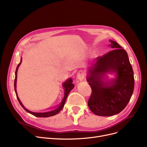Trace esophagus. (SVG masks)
<instances>
[{
    "label": "esophagus",
    "mask_w": 147,
    "mask_h": 147,
    "mask_svg": "<svg viewBox=\"0 0 147 147\" xmlns=\"http://www.w3.org/2000/svg\"><path fill=\"white\" fill-rule=\"evenodd\" d=\"M77 78L80 81H82L84 78V72L82 71H79L77 74Z\"/></svg>",
    "instance_id": "34e87169"
}]
</instances>
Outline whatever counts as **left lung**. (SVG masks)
<instances>
[{"label":"left lung","mask_w":147,"mask_h":147,"mask_svg":"<svg viewBox=\"0 0 147 147\" xmlns=\"http://www.w3.org/2000/svg\"><path fill=\"white\" fill-rule=\"evenodd\" d=\"M114 50L96 58V63L90 67L87 81L92 93L88 101L91 111L100 116L119 113L130 100L134 88L132 67L127 52L117 42L110 40ZM117 74L115 79L104 82L106 73Z\"/></svg>","instance_id":"obj_1"}]
</instances>
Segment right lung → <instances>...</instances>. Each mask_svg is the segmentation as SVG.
<instances>
[{"instance_id":"obj_1","label":"right lung","mask_w":147,"mask_h":147,"mask_svg":"<svg viewBox=\"0 0 147 147\" xmlns=\"http://www.w3.org/2000/svg\"><path fill=\"white\" fill-rule=\"evenodd\" d=\"M22 62V58L21 59V62L20 63L18 64V65L16 67V71H15V81H14V88H15V93H16V97H17V99H18L20 104L21 105V106L23 107V109L27 111L28 113L34 115V116H36V117H50V116H55L56 115V114H57L58 113H59V112L60 111V110H61L64 105H65V101H66V98L67 97V95L69 94V93L70 92V91L74 88V85L72 84V80L71 78H69L67 80H66L63 84V88H65V94H64V97L61 102V103H60V106L57 107L56 109H55V110H53L51 111H47V112H44V113H36V112H32V111H31L28 110H27V109H25L24 106L22 105V104L21 103L20 100L19 99L18 97V94H17V92H16V78H17V71H18V67L20 65L21 63Z\"/></svg>"}]
</instances>
